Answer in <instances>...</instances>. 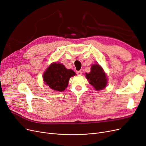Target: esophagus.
<instances>
[{
	"label": "esophagus",
	"instance_id": "34e87169",
	"mask_svg": "<svg viewBox=\"0 0 146 146\" xmlns=\"http://www.w3.org/2000/svg\"><path fill=\"white\" fill-rule=\"evenodd\" d=\"M77 74L79 75H81L82 74V71H77Z\"/></svg>",
	"mask_w": 146,
	"mask_h": 146
}]
</instances>
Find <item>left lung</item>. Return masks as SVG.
I'll return each instance as SVG.
<instances>
[{"label":"left lung","mask_w":146,"mask_h":146,"mask_svg":"<svg viewBox=\"0 0 146 146\" xmlns=\"http://www.w3.org/2000/svg\"><path fill=\"white\" fill-rule=\"evenodd\" d=\"M86 74L88 81L96 90H103L106 87L108 81L106 75L99 65H93L91 68V72Z\"/></svg>","instance_id":"left-lung-1"}]
</instances>
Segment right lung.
<instances>
[{
	"instance_id": "obj_1",
	"label": "right lung",
	"mask_w": 146,
	"mask_h": 146,
	"mask_svg": "<svg viewBox=\"0 0 146 146\" xmlns=\"http://www.w3.org/2000/svg\"><path fill=\"white\" fill-rule=\"evenodd\" d=\"M75 73L71 69H67L59 63H53L48 67L43 75L45 84L50 88L58 92H63L68 87L71 77Z\"/></svg>"
}]
</instances>
